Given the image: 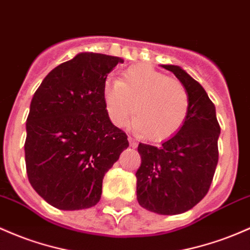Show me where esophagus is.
<instances>
[{
  "instance_id": "esophagus-1",
  "label": "esophagus",
  "mask_w": 250,
  "mask_h": 250,
  "mask_svg": "<svg viewBox=\"0 0 250 250\" xmlns=\"http://www.w3.org/2000/svg\"><path fill=\"white\" fill-rule=\"evenodd\" d=\"M128 140H129V145H130V147H133V148H135L136 147V140L134 139V138H131V136H129V138H128Z\"/></svg>"
}]
</instances>
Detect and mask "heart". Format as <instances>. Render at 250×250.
I'll return each mask as SVG.
<instances>
[{"instance_id":"obj_1","label":"heart","mask_w":250,"mask_h":250,"mask_svg":"<svg viewBox=\"0 0 250 250\" xmlns=\"http://www.w3.org/2000/svg\"><path fill=\"white\" fill-rule=\"evenodd\" d=\"M103 101L109 119L119 127L127 122L134 109L133 127L153 141L174 135L190 109L186 87L146 64L125 68L120 81H106Z\"/></svg>"}]
</instances>
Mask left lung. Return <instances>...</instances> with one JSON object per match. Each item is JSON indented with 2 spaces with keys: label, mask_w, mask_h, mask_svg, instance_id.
<instances>
[{
  "label": "left lung",
  "mask_w": 250,
  "mask_h": 250,
  "mask_svg": "<svg viewBox=\"0 0 250 250\" xmlns=\"http://www.w3.org/2000/svg\"><path fill=\"white\" fill-rule=\"evenodd\" d=\"M174 73L190 96L188 115L177 134L160 146L140 144L141 165L136 171V196L144 209L178 215L207 196L218 163L221 127L215 104L197 81L175 65Z\"/></svg>",
  "instance_id": "1"
}]
</instances>
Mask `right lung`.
<instances>
[{
  "mask_svg": "<svg viewBox=\"0 0 250 250\" xmlns=\"http://www.w3.org/2000/svg\"><path fill=\"white\" fill-rule=\"evenodd\" d=\"M119 62V57L79 53L53 68L33 96L26 171L33 188L57 209L97 204L104 175L129 146L103 101L106 76Z\"/></svg>",
  "mask_w": 250,
  "mask_h": 250,
  "instance_id": "obj_1",
  "label": "right lung"
}]
</instances>
